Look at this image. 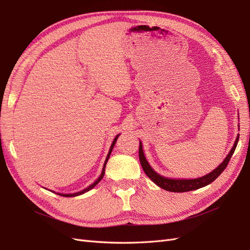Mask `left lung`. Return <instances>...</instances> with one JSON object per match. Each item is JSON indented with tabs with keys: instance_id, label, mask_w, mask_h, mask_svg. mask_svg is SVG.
Instances as JSON below:
<instances>
[{
	"instance_id": "8db88e82",
	"label": "left lung",
	"mask_w": 250,
	"mask_h": 250,
	"mask_svg": "<svg viewBox=\"0 0 250 250\" xmlns=\"http://www.w3.org/2000/svg\"><path fill=\"white\" fill-rule=\"evenodd\" d=\"M238 140H239V136L237 137L236 142H235V144H233V146L230 149L228 157L224 159L223 162L218 167H217L215 170L203 176V178L194 179V180H173V179L163 178L162 175L158 174L156 171H154V169L149 166L146 157H144L141 142L139 146V160H140V164L142 166L143 171L146 172V174L157 185V186H159L160 188H162L164 190L170 191V192H187V191H192V190L199 189L201 187H205V186H207V185L211 184L212 182H214L217 178H218V176L223 172L224 169L227 168L229 160L233 154V151H235V149L237 147Z\"/></svg>"
}]
</instances>
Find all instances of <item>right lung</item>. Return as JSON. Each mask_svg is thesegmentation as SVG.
Masks as SVG:
<instances>
[{"mask_svg":"<svg viewBox=\"0 0 250 250\" xmlns=\"http://www.w3.org/2000/svg\"><path fill=\"white\" fill-rule=\"evenodd\" d=\"M119 136V135H118ZM118 136H116L115 137V139L113 140V142H112V144H111V147H110V150H109V154H108V156H107V158H106V161H104V167H103V170H102V174L100 175V178L96 180L92 185H90L89 187L88 188H86V189H84L83 191H80V192H78V193H74V194H60L59 195H62V196H65V197H72V196H78V195H81V194H83V193H85V192H87V191H89V190H91L94 186H96V185H98L99 183H100V181L103 179V176H104V167H106V164H107V162H108V160H109V157H110V155H111V152H112V149H113V147H114V146H115V143H116V141H117V138H118Z\"/></svg>","mask_w":250,"mask_h":250,"instance_id":"obj_1","label":"right lung"}]
</instances>
